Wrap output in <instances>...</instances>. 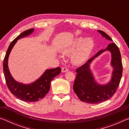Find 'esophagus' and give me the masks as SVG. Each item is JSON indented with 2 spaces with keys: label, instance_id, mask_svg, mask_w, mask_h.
Returning <instances> with one entry per match:
<instances>
[{
  "label": "esophagus",
  "instance_id": "34e87169",
  "mask_svg": "<svg viewBox=\"0 0 129 129\" xmlns=\"http://www.w3.org/2000/svg\"><path fill=\"white\" fill-rule=\"evenodd\" d=\"M62 72H68V71H69V69L67 68H66V67H63L62 68Z\"/></svg>",
  "mask_w": 129,
  "mask_h": 129
}]
</instances>
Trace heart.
<instances>
[{
	"mask_svg": "<svg viewBox=\"0 0 129 129\" xmlns=\"http://www.w3.org/2000/svg\"><path fill=\"white\" fill-rule=\"evenodd\" d=\"M94 41L91 39L79 37L72 40L63 48L64 54H72V60L75 64H80L85 60L94 47Z\"/></svg>",
	"mask_w": 129,
	"mask_h": 129,
	"instance_id": "b5f03b06",
	"label": "heart"
}]
</instances>
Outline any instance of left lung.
<instances>
[{
  "label": "left lung",
  "mask_w": 129,
  "mask_h": 129,
  "mask_svg": "<svg viewBox=\"0 0 129 129\" xmlns=\"http://www.w3.org/2000/svg\"><path fill=\"white\" fill-rule=\"evenodd\" d=\"M98 32L106 39L113 41L108 35L101 30ZM110 51L112 54L111 64L113 68L112 78L108 84L100 85L95 81L90 69L92 61L104 51ZM123 67L118 47L114 43L108 45L106 49L97 52L85 64L76 69L77 75L73 84V90L81 101L88 104L101 103L111 99L118 89L121 81Z\"/></svg>",
  "instance_id": "8db88e82"
}]
</instances>
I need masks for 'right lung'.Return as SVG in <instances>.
I'll return each instance as SVG.
<instances>
[{"label": "right lung", "instance_id": "right-lung-1", "mask_svg": "<svg viewBox=\"0 0 129 129\" xmlns=\"http://www.w3.org/2000/svg\"><path fill=\"white\" fill-rule=\"evenodd\" d=\"M34 28L26 30L13 40L6 52L3 61V72L8 89L17 99L25 102H36L43 99L48 93L51 82L54 77L61 72L60 68L47 69L41 77L35 81L29 84H24L17 82L11 75L8 67V57L17 41L24 37L27 36L34 32Z\"/></svg>", "mask_w": 129, "mask_h": 129}]
</instances>
